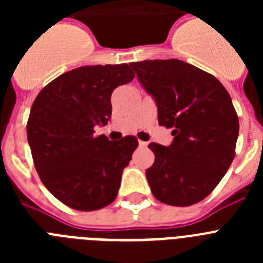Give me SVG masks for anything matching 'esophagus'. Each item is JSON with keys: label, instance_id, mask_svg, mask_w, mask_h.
Returning <instances> with one entry per match:
<instances>
[{"label": "esophagus", "instance_id": "1", "mask_svg": "<svg viewBox=\"0 0 263 263\" xmlns=\"http://www.w3.org/2000/svg\"><path fill=\"white\" fill-rule=\"evenodd\" d=\"M138 145L139 147H147V142H143V141H139Z\"/></svg>", "mask_w": 263, "mask_h": 263}]
</instances>
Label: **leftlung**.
Instances as JSON below:
<instances>
[{"instance_id":"1","label":"left lung","mask_w":263,"mask_h":263,"mask_svg":"<svg viewBox=\"0 0 263 263\" xmlns=\"http://www.w3.org/2000/svg\"><path fill=\"white\" fill-rule=\"evenodd\" d=\"M154 97L160 126L173 129L167 147L152 142L155 160L146 178L155 199L188 206L205 199L236 154L238 117L224 85L213 75L178 59L130 63Z\"/></svg>"}]
</instances>
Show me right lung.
Wrapping results in <instances>:
<instances>
[{"mask_svg":"<svg viewBox=\"0 0 263 263\" xmlns=\"http://www.w3.org/2000/svg\"><path fill=\"white\" fill-rule=\"evenodd\" d=\"M129 64L84 66L66 72L39 92L27 120V141L36 173L58 200L96 211L117 197L121 175L138 139L110 142L95 136L111 116V92L130 83Z\"/></svg>","mask_w":263,"mask_h":263,"instance_id":"add662e5","label":"right lung"}]
</instances>
